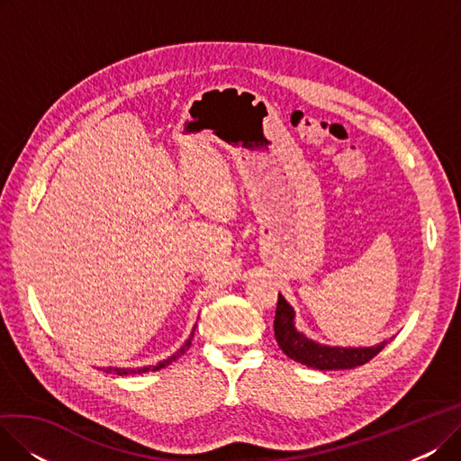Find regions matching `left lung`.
Returning a JSON list of instances; mask_svg holds the SVG:
<instances>
[{"mask_svg":"<svg viewBox=\"0 0 461 461\" xmlns=\"http://www.w3.org/2000/svg\"><path fill=\"white\" fill-rule=\"evenodd\" d=\"M295 312L287 301L278 294L276 316H275V338L280 349L301 365L316 370H349L366 365L386 342L372 348H330L308 338L295 329Z\"/></svg>","mask_w":461,"mask_h":461,"instance_id":"obj_1","label":"left lung"}]
</instances>
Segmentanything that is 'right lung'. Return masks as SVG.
Returning <instances> with one entry per match:
<instances>
[{"label": "right lung", "mask_w": 461, "mask_h": 461, "mask_svg": "<svg viewBox=\"0 0 461 461\" xmlns=\"http://www.w3.org/2000/svg\"><path fill=\"white\" fill-rule=\"evenodd\" d=\"M194 330H196V327L192 329V334H190V338L188 340L185 342V346L176 353V355H172V357H167L166 360H160L158 365H155V366H143V368H138V370H134V368H104V372H115L117 375H131V374H143V372H157V370H160V368H166L167 365H172V362L176 360V358H179L186 349H188V346H190V340H192V336H194Z\"/></svg>", "instance_id": "obj_1"}]
</instances>
